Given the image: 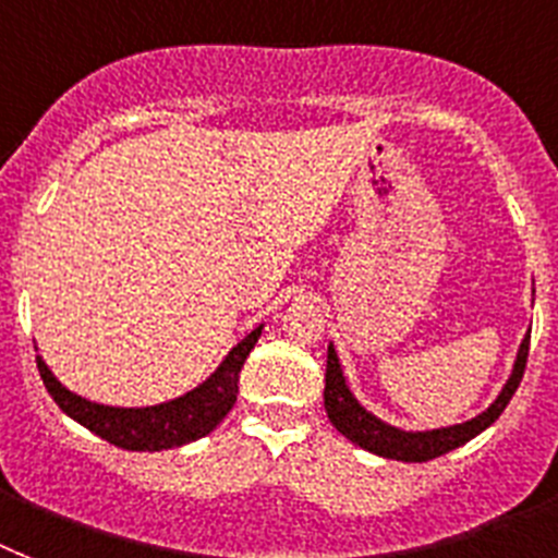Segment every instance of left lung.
<instances>
[{
	"mask_svg": "<svg viewBox=\"0 0 558 558\" xmlns=\"http://www.w3.org/2000/svg\"><path fill=\"white\" fill-rule=\"evenodd\" d=\"M527 350H530V335L522 341V350H519V357H515L513 375L510 381L505 384L501 396L496 398V404L487 412H482L478 418L468 421V424H456V427L447 429H433V433H404V429H396L378 421L375 415L364 410L352 398L350 387L343 381L341 364H338V355L329 347L326 352V387H324V404L326 415L335 424V429L341 436L350 438L352 444L364 447V450L375 452V456H384V459H396V461H429L438 459L444 452L456 450L461 444H468L470 438H475L482 429H487L493 421L499 418L505 407L510 404V398L522 384L524 366H527Z\"/></svg>",
	"mask_w": 558,
	"mask_h": 558,
	"instance_id": "8db88e82",
	"label": "left lung"
}]
</instances>
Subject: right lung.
I'll return each instance as SVG.
<instances>
[{"label":"right lung","instance_id":"right-lung-1","mask_svg":"<svg viewBox=\"0 0 558 558\" xmlns=\"http://www.w3.org/2000/svg\"><path fill=\"white\" fill-rule=\"evenodd\" d=\"M257 338H260V326H257L255 332H248L229 352V357L217 366V373L206 384L192 389L189 396L174 398L169 404L146 407V410H120V407L90 404L85 398L68 392L53 378L51 369L45 366L43 357H36V366H39L45 389L51 392L59 410L68 412L71 418L80 421L90 433H97L99 438H106L108 444L134 452L171 450V447H180V444L208 436L229 415V410L238 401L240 369L246 364L248 352L255 350Z\"/></svg>","mask_w":558,"mask_h":558}]
</instances>
